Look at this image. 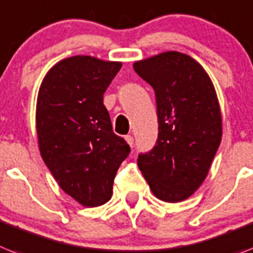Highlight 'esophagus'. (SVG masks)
<instances>
[{"mask_svg":"<svg viewBox=\"0 0 253 253\" xmlns=\"http://www.w3.org/2000/svg\"><path fill=\"white\" fill-rule=\"evenodd\" d=\"M125 141L128 142V145L130 146V147H133V143H134V138H133V135H126V137H125Z\"/></svg>","mask_w":253,"mask_h":253,"instance_id":"34e87169","label":"esophagus"}]
</instances>
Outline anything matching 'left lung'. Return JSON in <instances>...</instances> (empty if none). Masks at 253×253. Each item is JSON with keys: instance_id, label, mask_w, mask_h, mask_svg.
I'll return each mask as SVG.
<instances>
[{"instance_id": "left-lung-1", "label": "left lung", "mask_w": 253, "mask_h": 253, "mask_svg": "<svg viewBox=\"0 0 253 253\" xmlns=\"http://www.w3.org/2000/svg\"><path fill=\"white\" fill-rule=\"evenodd\" d=\"M133 68L155 90L159 137L138 167L152 194L167 203L186 200L210 172L222 137L216 89L203 66L186 54L164 51Z\"/></svg>"}]
</instances>
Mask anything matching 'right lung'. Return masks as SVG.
Returning a JSON list of instances; mask_svg holds the SVG:
<instances>
[{
  "label": "right lung",
  "mask_w": 253,
  "mask_h": 253,
  "mask_svg": "<svg viewBox=\"0 0 253 253\" xmlns=\"http://www.w3.org/2000/svg\"><path fill=\"white\" fill-rule=\"evenodd\" d=\"M122 66L90 55L66 58L47 71L37 94L41 158L60 189L89 208L111 199L116 172L130 151L103 104Z\"/></svg>",
  "instance_id": "add662e5"
}]
</instances>
